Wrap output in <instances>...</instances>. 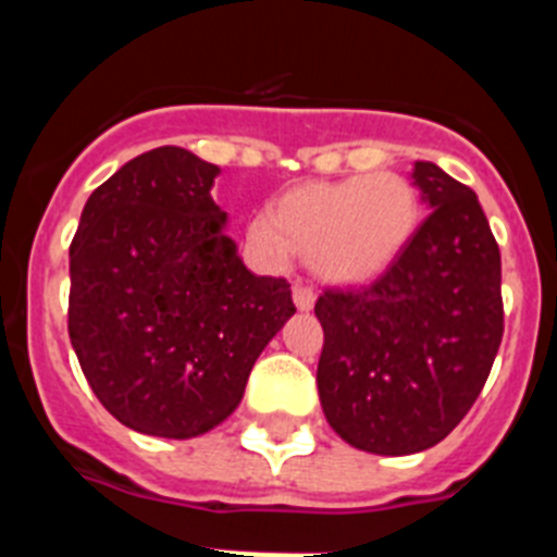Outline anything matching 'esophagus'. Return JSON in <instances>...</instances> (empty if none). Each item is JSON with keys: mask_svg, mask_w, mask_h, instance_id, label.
<instances>
[{"mask_svg": "<svg viewBox=\"0 0 557 557\" xmlns=\"http://www.w3.org/2000/svg\"><path fill=\"white\" fill-rule=\"evenodd\" d=\"M293 301L295 307L301 309V312H309L314 307V289L304 282L293 284Z\"/></svg>", "mask_w": 557, "mask_h": 557, "instance_id": "34e87169", "label": "esophagus"}]
</instances>
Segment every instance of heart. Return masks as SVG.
Here are the masks:
<instances>
[{
	"instance_id": "b5f03b06",
	"label": "heart",
	"mask_w": 557,
	"mask_h": 557,
	"mask_svg": "<svg viewBox=\"0 0 557 557\" xmlns=\"http://www.w3.org/2000/svg\"><path fill=\"white\" fill-rule=\"evenodd\" d=\"M418 220L416 184L382 170L287 191L273 211H259L250 220L248 243L275 268L289 264L295 250H301L326 282L362 284L396 262Z\"/></svg>"
}]
</instances>
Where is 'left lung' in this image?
<instances>
[{"label":"left lung","instance_id":"1","mask_svg":"<svg viewBox=\"0 0 557 557\" xmlns=\"http://www.w3.org/2000/svg\"><path fill=\"white\" fill-rule=\"evenodd\" d=\"M412 181L430 214L376 282L323 289L318 393L346 444L416 455L480 396L505 332L502 259L480 200L432 161Z\"/></svg>","mask_w":557,"mask_h":557}]
</instances>
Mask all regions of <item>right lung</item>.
Returning a JSON list of instances; mask_svg holds the SVG:
<instances>
[{"label":"right lung","mask_w":557,"mask_h":557,"mask_svg":"<svg viewBox=\"0 0 557 557\" xmlns=\"http://www.w3.org/2000/svg\"><path fill=\"white\" fill-rule=\"evenodd\" d=\"M218 172L184 147L141 152L91 191L69 248L72 348L102 407L141 435L223 424L295 312L287 278L236 256Z\"/></svg>","instance_id":"right-lung-1"}]
</instances>
